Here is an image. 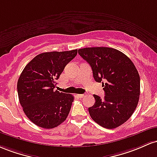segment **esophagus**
Returning a JSON list of instances; mask_svg holds the SVG:
<instances>
[{
	"mask_svg": "<svg viewBox=\"0 0 157 157\" xmlns=\"http://www.w3.org/2000/svg\"><path fill=\"white\" fill-rule=\"evenodd\" d=\"M77 96H78V98H83V97H84V94H78V95H77Z\"/></svg>",
	"mask_w": 157,
	"mask_h": 157,
	"instance_id": "34e87169",
	"label": "esophagus"
}]
</instances>
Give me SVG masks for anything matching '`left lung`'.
I'll return each instance as SVG.
<instances>
[{
    "label": "left lung",
    "mask_w": 157,
    "mask_h": 157,
    "mask_svg": "<svg viewBox=\"0 0 157 157\" xmlns=\"http://www.w3.org/2000/svg\"><path fill=\"white\" fill-rule=\"evenodd\" d=\"M78 54L90 65L93 78L102 82L105 93L103 99L93 95L96 102L88 108L91 118L107 129L124 124L140 98V78L135 65L123 52L110 47L79 49Z\"/></svg>",
    "instance_id": "8db88e82"
}]
</instances>
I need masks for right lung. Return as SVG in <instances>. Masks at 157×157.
I'll list each match as a JSON object with an SVG mask.
<instances>
[{"label":"right lung","mask_w":157,"mask_h":157,"mask_svg":"<svg viewBox=\"0 0 157 157\" xmlns=\"http://www.w3.org/2000/svg\"><path fill=\"white\" fill-rule=\"evenodd\" d=\"M78 50L43 52L31 60L17 84L19 101L24 113L40 128L51 129L66 120L74 97L54 90L56 80Z\"/></svg>","instance_id":"1"}]
</instances>
